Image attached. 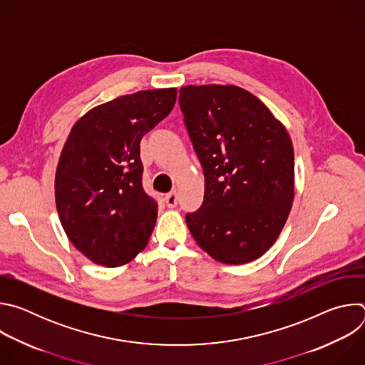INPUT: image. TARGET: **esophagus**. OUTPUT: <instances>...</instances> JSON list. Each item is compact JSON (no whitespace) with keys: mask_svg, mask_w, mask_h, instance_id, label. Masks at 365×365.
Listing matches in <instances>:
<instances>
[{"mask_svg":"<svg viewBox=\"0 0 365 365\" xmlns=\"http://www.w3.org/2000/svg\"><path fill=\"white\" fill-rule=\"evenodd\" d=\"M165 200H166V205H168L169 207H175V206L178 205V193H176V192L168 193L166 197H165Z\"/></svg>","mask_w":365,"mask_h":365,"instance_id":"1","label":"esophagus"}]
</instances>
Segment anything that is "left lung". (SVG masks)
I'll return each instance as SVG.
<instances>
[{
  "mask_svg": "<svg viewBox=\"0 0 365 365\" xmlns=\"http://www.w3.org/2000/svg\"><path fill=\"white\" fill-rule=\"evenodd\" d=\"M179 106L205 176L187 228L218 262L250 263L274 244L290 212V137L262 101L234 85L183 86Z\"/></svg>",
  "mask_w": 365,
  "mask_h": 365,
  "instance_id": "8db88e82",
  "label": "left lung"
}]
</instances>
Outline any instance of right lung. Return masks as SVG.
Wrapping results in <instances>:
<instances>
[{
	"label": "right lung",
	"instance_id": "1",
	"mask_svg": "<svg viewBox=\"0 0 365 365\" xmlns=\"http://www.w3.org/2000/svg\"><path fill=\"white\" fill-rule=\"evenodd\" d=\"M175 88L138 91L88 111L56 170V207L71 242L93 263H128L148 242L158 200L143 189L140 141L173 110Z\"/></svg>",
	"mask_w": 365,
	"mask_h": 365
}]
</instances>
